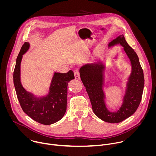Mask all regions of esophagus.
Listing matches in <instances>:
<instances>
[{
    "label": "esophagus",
    "instance_id": "1",
    "mask_svg": "<svg viewBox=\"0 0 156 156\" xmlns=\"http://www.w3.org/2000/svg\"><path fill=\"white\" fill-rule=\"evenodd\" d=\"M74 75H75V79H76V80H80V73H79L78 72L75 71V72H74Z\"/></svg>",
    "mask_w": 156,
    "mask_h": 156
}]
</instances>
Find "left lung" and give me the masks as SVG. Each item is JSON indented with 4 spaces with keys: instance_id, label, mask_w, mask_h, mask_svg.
<instances>
[{
    "instance_id": "8db88e82",
    "label": "left lung",
    "mask_w": 156,
    "mask_h": 156,
    "mask_svg": "<svg viewBox=\"0 0 156 156\" xmlns=\"http://www.w3.org/2000/svg\"><path fill=\"white\" fill-rule=\"evenodd\" d=\"M117 45L123 47V50L129 60L131 68L126 80L122 102L117 111L109 110L105 102V63L99 61L83 65L80 69L81 80L90 98L94 113L102 120L112 123L121 122L136 112L141 102L144 85L143 71L139 58L128 44L123 34L110 42L108 48Z\"/></svg>"
}]
</instances>
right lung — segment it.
<instances>
[{
    "label": "right lung",
    "mask_w": 156,
    "mask_h": 156,
    "mask_svg": "<svg viewBox=\"0 0 156 156\" xmlns=\"http://www.w3.org/2000/svg\"><path fill=\"white\" fill-rule=\"evenodd\" d=\"M30 44L25 42L19 52L13 72V83L16 96L23 112L34 121L51 125L63 117L66 110L67 86L74 79L72 70L62 73L54 72L48 94L37 96L28 91L21 81V63L23 55L29 50Z\"/></svg>",
    "instance_id": "add662e5"
}]
</instances>
